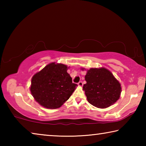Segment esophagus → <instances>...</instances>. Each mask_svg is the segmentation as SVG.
<instances>
[{
    "label": "esophagus",
    "mask_w": 146,
    "mask_h": 146,
    "mask_svg": "<svg viewBox=\"0 0 146 146\" xmlns=\"http://www.w3.org/2000/svg\"><path fill=\"white\" fill-rule=\"evenodd\" d=\"M78 86H79V87H82V86H83L82 82H79L78 83Z\"/></svg>",
    "instance_id": "1"
}]
</instances>
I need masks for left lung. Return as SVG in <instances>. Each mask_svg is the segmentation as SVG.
Returning <instances> with one entry per match:
<instances>
[{"instance_id": "1", "label": "left lung", "mask_w": 146, "mask_h": 146, "mask_svg": "<svg viewBox=\"0 0 146 146\" xmlns=\"http://www.w3.org/2000/svg\"><path fill=\"white\" fill-rule=\"evenodd\" d=\"M85 80L86 84L83 86V90L89 103L95 107L107 108L119 99L122 92L121 84L108 69L90 68L87 70Z\"/></svg>"}]
</instances>
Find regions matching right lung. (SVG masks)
<instances>
[{
	"mask_svg": "<svg viewBox=\"0 0 146 146\" xmlns=\"http://www.w3.org/2000/svg\"><path fill=\"white\" fill-rule=\"evenodd\" d=\"M65 64L51 62L36 73L31 78L30 91L36 102L47 109L61 107L77 85L67 72Z\"/></svg>",
	"mask_w": 146,
	"mask_h": 146,
	"instance_id": "obj_1",
	"label": "right lung"
}]
</instances>
